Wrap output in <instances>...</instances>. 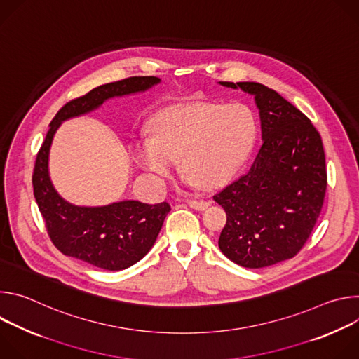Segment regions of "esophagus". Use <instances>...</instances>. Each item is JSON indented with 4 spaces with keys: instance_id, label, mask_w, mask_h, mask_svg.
<instances>
[{
    "instance_id": "obj_1",
    "label": "esophagus",
    "mask_w": 359,
    "mask_h": 359,
    "mask_svg": "<svg viewBox=\"0 0 359 359\" xmlns=\"http://www.w3.org/2000/svg\"><path fill=\"white\" fill-rule=\"evenodd\" d=\"M209 204L210 203L206 200H196V198L187 200V206L194 210H206L209 208Z\"/></svg>"
}]
</instances>
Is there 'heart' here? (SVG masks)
<instances>
[{"instance_id":"1","label":"heart","mask_w":359,"mask_h":359,"mask_svg":"<svg viewBox=\"0 0 359 359\" xmlns=\"http://www.w3.org/2000/svg\"><path fill=\"white\" fill-rule=\"evenodd\" d=\"M257 135L252 111L243 104H191L161 111L151 121V139L132 143L135 163L162 180L179 159L186 182L217 186L244 162Z\"/></svg>"}]
</instances>
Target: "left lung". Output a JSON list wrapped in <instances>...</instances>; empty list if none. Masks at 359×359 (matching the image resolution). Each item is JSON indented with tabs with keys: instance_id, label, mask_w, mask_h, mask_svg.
<instances>
[{
	"instance_id": "8db88e82",
	"label": "left lung",
	"mask_w": 359,
	"mask_h": 359,
	"mask_svg": "<svg viewBox=\"0 0 359 359\" xmlns=\"http://www.w3.org/2000/svg\"><path fill=\"white\" fill-rule=\"evenodd\" d=\"M220 85L254 96L263 144L248 172L213 196L227 215L219 247L241 267L263 269L297 255L320 217L327 191L323 140L274 89L257 82Z\"/></svg>"
}]
</instances>
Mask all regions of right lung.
Segmentation results:
<instances>
[{
  "label": "right lung",
  "mask_w": 359,
  "mask_h": 359,
  "mask_svg": "<svg viewBox=\"0 0 359 359\" xmlns=\"http://www.w3.org/2000/svg\"><path fill=\"white\" fill-rule=\"evenodd\" d=\"M156 76H130L93 88L86 95L65 104L49 123V130L38 151L32 186L48 236L65 255L109 271L125 270L155 244L170 204H146L123 200L102 208H79L65 201L48 175V155L54 133L62 121L83 115L114 96L136 93L159 83Z\"/></svg>",
  "instance_id": "1"
}]
</instances>
